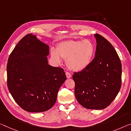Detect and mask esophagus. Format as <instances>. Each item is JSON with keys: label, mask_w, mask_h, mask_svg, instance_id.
I'll list each match as a JSON object with an SVG mask.
<instances>
[{"label": "esophagus", "mask_w": 131, "mask_h": 131, "mask_svg": "<svg viewBox=\"0 0 131 131\" xmlns=\"http://www.w3.org/2000/svg\"><path fill=\"white\" fill-rule=\"evenodd\" d=\"M66 78L68 79H69L72 77V75L69 73V72H66Z\"/></svg>", "instance_id": "34e87169"}]
</instances>
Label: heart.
<instances>
[{"instance_id":"b5f03b06","label":"heart","mask_w":131,"mask_h":131,"mask_svg":"<svg viewBox=\"0 0 131 131\" xmlns=\"http://www.w3.org/2000/svg\"><path fill=\"white\" fill-rule=\"evenodd\" d=\"M95 52L94 43L90 40H68L58 44L56 50L51 49V55L57 63L63 59L70 70L80 72L90 65Z\"/></svg>"}]
</instances>
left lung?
<instances>
[{
	"label": "left lung",
	"mask_w": 131,
	"mask_h": 131,
	"mask_svg": "<svg viewBox=\"0 0 131 131\" xmlns=\"http://www.w3.org/2000/svg\"><path fill=\"white\" fill-rule=\"evenodd\" d=\"M95 58L88 67L74 72V94L80 105L88 109L103 110L110 104L121 86L122 66L111 43L100 34Z\"/></svg>",
	"instance_id": "8db88e82"
}]
</instances>
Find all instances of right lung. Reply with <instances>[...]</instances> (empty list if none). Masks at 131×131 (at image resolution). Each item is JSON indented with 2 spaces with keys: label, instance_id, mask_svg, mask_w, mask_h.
Masks as SVG:
<instances>
[{
  "label": "right lung",
  "instance_id": "obj_1",
  "mask_svg": "<svg viewBox=\"0 0 131 131\" xmlns=\"http://www.w3.org/2000/svg\"><path fill=\"white\" fill-rule=\"evenodd\" d=\"M49 46L29 34L18 42L7 65V87L16 103L25 111L48 110L57 101L66 79L61 68L48 65Z\"/></svg>",
  "mask_w": 131,
  "mask_h": 131
}]
</instances>
